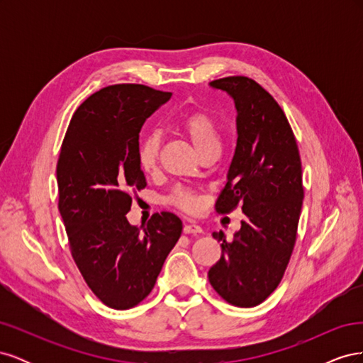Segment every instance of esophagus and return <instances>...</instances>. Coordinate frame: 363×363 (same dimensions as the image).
Masks as SVG:
<instances>
[{"label":"esophagus","instance_id":"obj_1","mask_svg":"<svg viewBox=\"0 0 363 363\" xmlns=\"http://www.w3.org/2000/svg\"><path fill=\"white\" fill-rule=\"evenodd\" d=\"M183 233L184 235H200V233H203V230H201V227L195 225V224H184Z\"/></svg>","mask_w":363,"mask_h":363}]
</instances>
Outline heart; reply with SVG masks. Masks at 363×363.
Masks as SVG:
<instances>
[{"mask_svg": "<svg viewBox=\"0 0 363 363\" xmlns=\"http://www.w3.org/2000/svg\"><path fill=\"white\" fill-rule=\"evenodd\" d=\"M174 127L191 140L200 157L221 150V130L215 118L203 108L184 112L175 118ZM162 139L159 133H148L138 140L136 160L145 174L155 172L159 163ZM167 203L183 212L194 213L200 208V199L189 189L175 188L167 196Z\"/></svg>", "mask_w": 363, "mask_h": 363, "instance_id": "heart-1", "label": "heart"}]
</instances>
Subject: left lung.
Returning a JSON list of instances; mask_svg holds the SVG:
<instances>
[{"label": "left lung", "mask_w": 363, "mask_h": 363, "mask_svg": "<svg viewBox=\"0 0 363 363\" xmlns=\"http://www.w3.org/2000/svg\"><path fill=\"white\" fill-rule=\"evenodd\" d=\"M211 86L232 95L238 111L235 156L215 208L224 215L240 206L244 218L232 240L213 233L223 255L207 277L227 303L255 307L277 289L295 247L304 196L300 151L286 115L257 82L230 75Z\"/></svg>", "instance_id": "left-lung-1"}]
</instances>
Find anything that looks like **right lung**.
<instances>
[{
	"instance_id": "add662e5",
	"label": "right lung",
	"mask_w": 363,
	"mask_h": 363,
	"mask_svg": "<svg viewBox=\"0 0 363 363\" xmlns=\"http://www.w3.org/2000/svg\"><path fill=\"white\" fill-rule=\"evenodd\" d=\"M171 98L144 84H112L77 108L57 160L59 211L72 259L96 298L116 311L145 300L182 235L171 212L140 230L127 221L147 186L136 160L140 128Z\"/></svg>"
}]
</instances>
